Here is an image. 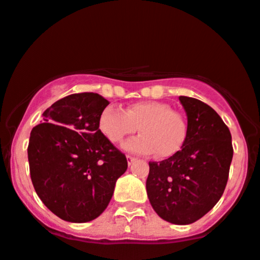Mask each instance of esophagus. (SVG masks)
Returning <instances> with one entry per match:
<instances>
[{
	"instance_id": "obj_1",
	"label": "esophagus",
	"mask_w": 260,
	"mask_h": 260,
	"mask_svg": "<svg viewBox=\"0 0 260 260\" xmlns=\"http://www.w3.org/2000/svg\"><path fill=\"white\" fill-rule=\"evenodd\" d=\"M136 161V158L135 156H131V155H127V162H128V165H132L133 162Z\"/></svg>"
}]
</instances>
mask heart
Masks as SVG:
<instances>
[{
    "instance_id": "1",
    "label": "heart",
    "mask_w": 260,
    "mask_h": 260,
    "mask_svg": "<svg viewBox=\"0 0 260 260\" xmlns=\"http://www.w3.org/2000/svg\"><path fill=\"white\" fill-rule=\"evenodd\" d=\"M137 127L142 135L129 139L123 149L136 154H152L169 158L181 149L186 138L187 125L180 113L160 101H141L129 105L124 111L105 107L99 117V129L110 142L118 144Z\"/></svg>"
}]
</instances>
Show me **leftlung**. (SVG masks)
Segmentation results:
<instances>
[{
    "label": "left lung",
    "instance_id": "obj_1",
    "mask_svg": "<svg viewBox=\"0 0 260 260\" xmlns=\"http://www.w3.org/2000/svg\"><path fill=\"white\" fill-rule=\"evenodd\" d=\"M187 116L181 150L149 162L147 193L159 217L174 224L193 223L221 199L233 158L232 137L218 113L198 99L180 96Z\"/></svg>",
    "mask_w": 260,
    "mask_h": 260
}]
</instances>
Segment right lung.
I'll use <instances>...</instances> for the list:
<instances>
[{"instance_id":"obj_1","label":"right lung","mask_w":260,"mask_h":260,"mask_svg":"<svg viewBox=\"0 0 260 260\" xmlns=\"http://www.w3.org/2000/svg\"><path fill=\"white\" fill-rule=\"evenodd\" d=\"M110 102L99 93H73L54 102L33 128L28 144L30 179L43 204L59 218L84 223L110 204L124 154L99 129Z\"/></svg>"}]
</instances>
